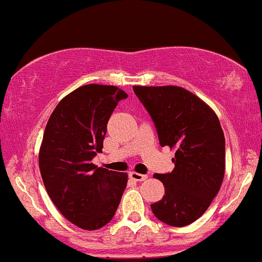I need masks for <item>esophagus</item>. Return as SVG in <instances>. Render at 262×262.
Returning <instances> with one entry per match:
<instances>
[{
    "label": "esophagus",
    "mask_w": 262,
    "mask_h": 262,
    "mask_svg": "<svg viewBox=\"0 0 262 262\" xmlns=\"http://www.w3.org/2000/svg\"><path fill=\"white\" fill-rule=\"evenodd\" d=\"M130 178L134 179V181L136 182H141V181H145L147 179V176L145 174H141V173H137V172H130Z\"/></svg>",
    "instance_id": "1"
}]
</instances>
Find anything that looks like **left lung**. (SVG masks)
Instances as JSON below:
<instances>
[{
    "label": "left lung",
    "instance_id": "left-lung-1",
    "mask_svg": "<svg viewBox=\"0 0 262 262\" xmlns=\"http://www.w3.org/2000/svg\"><path fill=\"white\" fill-rule=\"evenodd\" d=\"M132 88L154 120L161 146L176 151L174 169L154 176L163 183L164 195L151 209L168 225L192 224L209 208L224 179L225 137L218 116L184 88Z\"/></svg>",
    "mask_w": 262,
    "mask_h": 262
}]
</instances>
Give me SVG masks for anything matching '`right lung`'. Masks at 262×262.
<instances>
[{"instance_id": "add662e5", "label": "right lung", "mask_w": 262, "mask_h": 262, "mask_svg": "<svg viewBox=\"0 0 262 262\" xmlns=\"http://www.w3.org/2000/svg\"><path fill=\"white\" fill-rule=\"evenodd\" d=\"M126 98L114 85H83L60 100L44 130L38 156L44 187L61 215L84 230L113 219L127 186V173L92 162L114 108Z\"/></svg>"}]
</instances>
